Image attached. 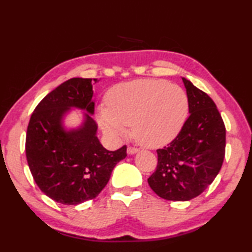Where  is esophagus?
<instances>
[{
  "instance_id": "34e87169",
  "label": "esophagus",
  "mask_w": 252,
  "mask_h": 252,
  "mask_svg": "<svg viewBox=\"0 0 252 252\" xmlns=\"http://www.w3.org/2000/svg\"><path fill=\"white\" fill-rule=\"evenodd\" d=\"M137 152H138V148H136V147H133V146L127 147V154L129 155H134Z\"/></svg>"
}]
</instances>
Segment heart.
Masks as SVG:
<instances>
[{"instance_id":"1","label":"heart","mask_w":252,"mask_h":252,"mask_svg":"<svg viewBox=\"0 0 252 252\" xmlns=\"http://www.w3.org/2000/svg\"><path fill=\"white\" fill-rule=\"evenodd\" d=\"M189 112V98L179 85L164 80L142 79L118 84L107 94V107L99 108L105 133L119 137L132 126L134 140L158 147L179 134Z\"/></svg>"}]
</instances>
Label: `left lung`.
I'll use <instances>...</instances> for the list:
<instances>
[{
    "mask_svg": "<svg viewBox=\"0 0 252 252\" xmlns=\"http://www.w3.org/2000/svg\"><path fill=\"white\" fill-rule=\"evenodd\" d=\"M189 117L174 140L157 149L156 171L148 184L167 200L187 201L199 196L220 172L225 156V126L210 96L182 78Z\"/></svg>",
    "mask_w": 252,
    "mask_h": 252,
    "instance_id": "1",
    "label": "left lung"
}]
</instances>
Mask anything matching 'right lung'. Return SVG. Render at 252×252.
Returning <instances> with one entry per match:
<instances>
[{"instance_id":"right-lung-1","label":"right lung","mask_w":252,"mask_h":252,"mask_svg":"<svg viewBox=\"0 0 252 252\" xmlns=\"http://www.w3.org/2000/svg\"><path fill=\"white\" fill-rule=\"evenodd\" d=\"M92 88V79L62 83L37 104L27 129L26 157L33 180L47 197L63 205L98 196L116 164L126 156V145L109 152L96 136ZM72 106L90 115L79 129L66 131L61 120Z\"/></svg>"}]
</instances>
